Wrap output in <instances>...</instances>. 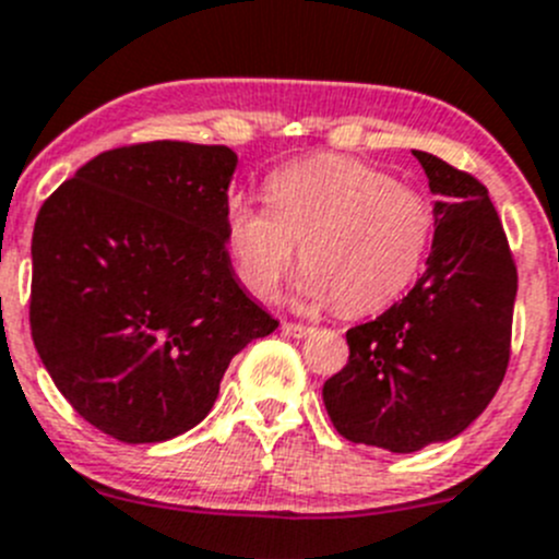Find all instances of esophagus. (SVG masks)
<instances>
[{"label": "esophagus", "instance_id": "34e87169", "mask_svg": "<svg viewBox=\"0 0 559 559\" xmlns=\"http://www.w3.org/2000/svg\"><path fill=\"white\" fill-rule=\"evenodd\" d=\"M281 333H286V336H295V338H304V336H309L311 328L300 325V322H284V325H281Z\"/></svg>", "mask_w": 559, "mask_h": 559}]
</instances>
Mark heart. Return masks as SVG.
I'll return each mask as SVG.
<instances>
[{
    "instance_id": "1",
    "label": "heart",
    "mask_w": 559,
    "mask_h": 559,
    "mask_svg": "<svg viewBox=\"0 0 559 559\" xmlns=\"http://www.w3.org/2000/svg\"><path fill=\"white\" fill-rule=\"evenodd\" d=\"M264 203L234 195L226 242L250 295L273 297L300 245L306 304L364 317L397 300L427 259L436 209L425 192L350 156H311L264 181Z\"/></svg>"
}]
</instances>
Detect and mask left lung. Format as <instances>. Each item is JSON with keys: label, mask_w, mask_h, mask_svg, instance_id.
Here are the masks:
<instances>
[{"label": "left lung", "mask_w": 559, "mask_h": 559, "mask_svg": "<svg viewBox=\"0 0 559 559\" xmlns=\"http://www.w3.org/2000/svg\"><path fill=\"white\" fill-rule=\"evenodd\" d=\"M414 156L438 198L427 270L408 297L347 331V367L322 385L338 436L389 452L450 441L488 408L508 372L519 289L485 185L425 151Z\"/></svg>", "instance_id": "left-lung-1"}]
</instances>
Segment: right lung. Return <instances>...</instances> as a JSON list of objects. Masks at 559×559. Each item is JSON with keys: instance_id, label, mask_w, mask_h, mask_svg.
<instances>
[{"instance_id": "1", "label": "right lung", "mask_w": 559, "mask_h": 559, "mask_svg": "<svg viewBox=\"0 0 559 559\" xmlns=\"http://www.w3.org/2000/svg\"><path fill=\"white\" fill-rule=\"evenodd\" d=\"M228 145L104 151L44 201L33 231V342L62 397L107 436L156 444L212 411L231 358L278 320L226 248Z\"/></svg>"}]
</instances>
